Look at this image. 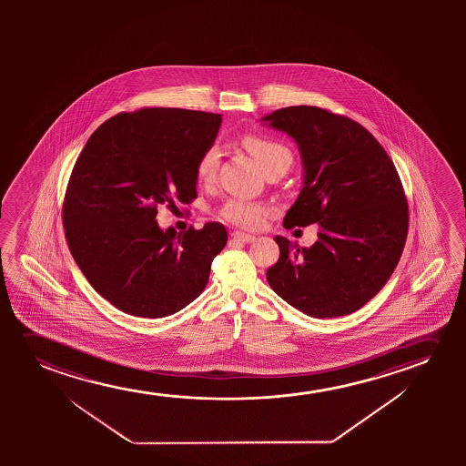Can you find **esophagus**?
<instances>
[{
	"label": "esophagus",
	"mask_w": 466,
	"mask_h": 466,
	"mask_svg": "<svg viewBox=\"0 0 466 466\" xmlns=\"http://www.w3.org/2000/svg\"><path fill=\"white\" fill-rule=\"evenodd\" d=\"M232 240L234 242H242V243H249L255 240V236H249V234H245V232H232Z\"/></svg>",
	"instance_id": "obj_1"
}]
</instances>
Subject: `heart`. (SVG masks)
Listing matches in <instances>:
<instances>
[{
  "label": "heart",
  "mask_w": 466,
  "mask_h": 466,
  "mask_svg": "<svg viewBox=\"0 0 466 466\" xmlns=\"http://www.w3.org/2000/svg\"><path fill=\"white\" fill-rule=\"evenodd\" d=\"M242 147L255 157L259 166L262 167L264 172L270 170L272 167L279 166L281 162H287L291 166V151L285 145H281L279 141L270 140L266 137L259 135H245L242 138ZM219 166V153L217 147H208L204 153L200 154L198 162H196V179L200 185H208L215 178ZM268 205L248 198H232L224 202L219 217L224 221L230 224H236L238 228L245 229H256L259 228L264 219L268 215Z\"/></svg>",
  "instance_id": "1"
}]
</instances>
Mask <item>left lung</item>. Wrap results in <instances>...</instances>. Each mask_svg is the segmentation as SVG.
Masks as SVG:
<instances>
[{
  "label": "left lung",
  "mask_w": 466,
  "mask_h": 466,
  "mask_svg": "<svg viewBox=\"0 0 466 466\" xmlns=\"http://www.w3.org/2000/svg\"><path fill=\"white\" fill-rule=\"evenodd\" d=\"M299 145L304 187L283 219L287 229L319 224L310 248L275 237L280 256L268 285L313 319L357 312L393 274L408 238V198L382 145L347 116L288 106L266 116Z\"/></svg>",
  "instance_id": "8db88e82"
}]
</instances>
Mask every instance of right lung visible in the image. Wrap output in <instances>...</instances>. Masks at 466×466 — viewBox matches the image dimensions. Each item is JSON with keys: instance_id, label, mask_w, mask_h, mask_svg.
<instances>
[{"instance_id": "add662e5", "label": "right lung", "mask_w": 466, "mask_h": 466, "mask_svg": "<svg viewBox=\"0 0 466 466\" xmlns=\"http://www.w3.org/2000/svg\"><path fill=\"white\" fill-rule=\"evenodd\" d=\"M221 115L181 108L119 113L90 135L65 192V238L96 293L122 312L162 319L204 291L228 242L221 223L159 229L157 207L198 198L196 162Z\"/></svg>"}]
</instances>
